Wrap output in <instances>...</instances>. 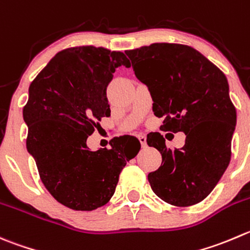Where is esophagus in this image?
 <instances>
[{
    "mask_svg": "<svg viewBox=\"0 0 250 250\" xmlns=\"http://www.w3.org/2000/svg\"><path fill=\"white\" fill-rule=\"evenodd\" d=\"M139 140H140V144H142L143 147L146 146V137L144 134H139Z\"/></svg>",
    "mask_w": 250,
    "mask_h": 250,
    "instance_id": "obj_1",
    "label": "esophagus"
}]
</instances>
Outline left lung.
I'll list each match as a JSON object with an SVG mask.
<instances>
[{
    "label": "left lung",
    "mask_w": 250,
    "mask_h": 250,
    "mask_svg": "<svg viewBox=\"0 0 250 250\" xmlns=\"http://www.w3.org/2000/svg\"><path fill=\"white\" fill-rule=\"evenodd\" d=\"M135 77L147 86L162 130L183 132L181 149L166 147L159 132L146 143L161 152L147 174L155 194L174 207H190L212 192L231 160L236 108L227 78L199 51L181 43H151L125 51Z\"/></svg>",
    "instance_id": "1"
}]
</instances>
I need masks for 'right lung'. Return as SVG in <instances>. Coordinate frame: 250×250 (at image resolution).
I'll list each match as a JSON object with an SVG mask.
<instances>
[{
    "instance_id": "1",
    "label": "right lung",
    "mask_w": 250,
    "mask_h": 250,
    "mask_svg": "<svg viewBox=\"0 0 250 250\" xmlns=\"http://www.w3.org/2000/svg\"><path fill=\"white\" fill-rule=\"evenodd\" d=\"M120 66L130 67L120 51L66 48L29 86L23 108L26 149L46 189L69 209L91 211L108 203L121 171L140 150L133 135L113 138L110 149L86 146L99 121L111 115L106 89Z\"/></svg>"
}]
</instances>
